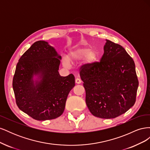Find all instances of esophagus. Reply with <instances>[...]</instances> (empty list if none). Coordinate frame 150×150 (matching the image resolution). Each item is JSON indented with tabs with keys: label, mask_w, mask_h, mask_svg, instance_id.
<instances>
[{
	"label": "esophagus",
	"mask_w": 150,
	"mask_h": 150,
	"mask_svg": "<svg viewBox=\"0 0 150 150\" xmlns=\"http://www.w3.org/2000/svg\"><path fill=\"white\" fill-rule=\"evenodd\" d=\"M76 83H77V84H81V80L79 78H77L76 79Z\"/></svg>",
	"instance_id": "esophagus-1"
}]
</instances>
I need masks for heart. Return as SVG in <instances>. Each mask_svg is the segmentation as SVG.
<instances>
[{
  "mask_svg": "<svg viewBox=\"0 0 150 150\" xmlns=\"http://www.w3.org/2000/svg\"><path fill=\"white\" fill-rule=\"evenodd\" d=\"M91 50L89 47H78L71 51L68 56V58H64V63L65 66H69V62H74L83 59L85 58L86 62L89 63L93 62L96 57V54Z\"/></svg>",
  "mask_w": 150,
  "mask_h": 150,
  "instance_id": "1",
  "label": "heart"
}]
</instances>
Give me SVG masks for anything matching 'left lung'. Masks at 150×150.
Listing matches in <instances>:
<instances>
[{"instance_id": "left-lung-1", "label": "left lung", "mask_w": 150, "mask_h": 150, "mask_svg": "<svg viewBox=\"0 0 150 150\" xmlns=\"http://www.w3.org/2000/svg\"><path fill=\"white\" fill-rule=\"evenodd\" d=\"M79 74L86 105L94 116L115 118L134 104L139 84L135 64L120 44L106 40L100 61L83 67Z\"/></svg>"}]
</instances>
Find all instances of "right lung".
I'll list each match as a JSON object with an SVG mask.
<instances>
[{
    "instance_id": "obj_1",
    "label": "right lung",
    "mask_w": 150,
    "mask_h": 150,
    "mask_svg": "<svg viewBox=\"0 0 150 150\" xmlns=\"http://www.w3.org/2000/svg\"><path fill=\"white\" fill-rule=\"evenodd\" d=\"M61 56L44 40L34 42L16 66L12 86L17 106L38 121L53 120L64 111L70 91L75 86L72 74L61 76ZM37 76V80L33 76Z\"/></svg>"
}]
</instances>
